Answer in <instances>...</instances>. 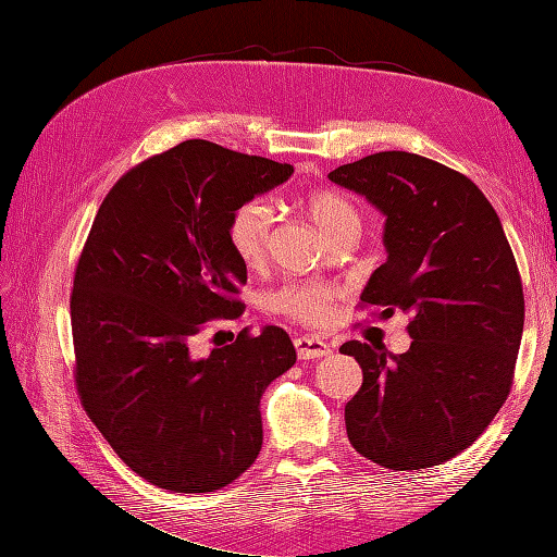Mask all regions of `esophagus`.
Masks as SVG:
<instances>
[{
  "instance_id": "34e87169",
  "label": "esophagus",
  "mask_w": 557,
  "mask_h": 557,
  "mask_svg": "<svg viewBox=\"0 0 557 557\" xmlns=\"http://www.w3.org/2000/svg\"><path fill=\"white\" fill-rule=\"evenodd\" d=\"M295 350L299 360H315V358H325L332 352V346L318 336H297L295 339Z\"/></svg>"
}]
</instances>
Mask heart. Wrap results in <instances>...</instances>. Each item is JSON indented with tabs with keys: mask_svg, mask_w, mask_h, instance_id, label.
<instances>
[{
	"mask_svg": "<svg viewBox=\"0 0 557 557\" xmlns=\"http://www.w3.org/2000/svg\"><path fill=\"white\" fill-rule=\"evenodd\" d=\"M305 207L311 221L325 237L348 223H360L356 207L334 190H311L305 197ZM269 232H272V211L262 201H246L232 213L227 225L230 246L246 267H258L269 248ZM274 311L299 320L305 325H320L332 315L334 290L318 283H290L272 295Z\"/></svg>",
	"mask_w": 557,
	"mask_h": 557,
	"instance_id": "1",
	"label": "heart"
}]
</instances>
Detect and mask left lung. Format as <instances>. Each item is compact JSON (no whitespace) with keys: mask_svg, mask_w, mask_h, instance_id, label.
<instances>
[{"mask_svg":"<svg viewBox=\"0 0 557 557\" xmlns=\"http://www.w3.org/2000/svg\"><path fill=\"white\" fill-rule=\"evenodd\" d=\"M327 178L385 215L387 258L360 299L411 313V346L346 342L362 387L346 404L360 455L395 471L442 465L491 425L507 399L525 299L507 234L465 174L407 150L336 166Z\"/></svg>","mask_w":557,"mask_h":557,"instance_id":"8db88e82","label":"left lung"}]
</instances>
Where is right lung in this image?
Listing matches in <instances>:
<instances>
[{"label":"right lung","mask_w":557,"mask_h":557,"mask_svg":"<svg viewBox=\"0 0 557 557\" xmlns=\"http://www.w3.org/2000/svg\"><path fill=\"white\" fill-rule=\"evenodd\" d=\"M290 164L183 141L117 181L74 276L83 407L121 460L174 493H213L256 462L260 399L295 364L276 325L193 356L201 323L237 318L246 264L232 213L293 176Z\"/></svg>","instance_id":"add662e5"}]
</instances>
